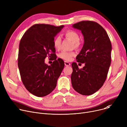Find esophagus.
I'll return each mask as SVG.
<instances>
[{"label": "esophagus", "mask_w": 127, "mask_h": 127, "mask_svg": "<svg viewBox=\"0 0 127 127\" xmlns=\"http://www.w3.org/2000/svg\"><path fill=\"white\" fill-rule=\"evenodd\" d=\"M64 64H65V65L66 66H69V65H70V64L69 62H66V61H65V62H64Z\"/></svg>", "instance_id": "1"}]
</instances>
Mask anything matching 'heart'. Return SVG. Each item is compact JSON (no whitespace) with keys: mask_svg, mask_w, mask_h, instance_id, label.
Segmentation results:
<instances>
[{"mask_svg":"<svg viewBox=\"0 0 127 127\" xmlns=\"http://www.w3.org/2000/svg\"><path fill=\"white\" fill-rule=\"evenodd\" d=\"M65 36L74 42V45L76 48H77L79 45L80 36L78 33L74 30H68L65 33ZM61 38L60 36H56L53 40V46L56 49H60L61 46ZM75 55V53L72 51H63L60 53L59 57L65 60V61H69L71 60L73 56Z\"/></svg>","mask_w":127,"mask_h":127,"instance_id":"1","label":"heart"}]
</instances>
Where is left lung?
I'll list each match as a JSON object with an SVG mask.
<instances>
[{"label": "left lung", "instance_id": "8db88e82", "mask_svg": "<svg viewBox=\"0 0 127 127\" xmlns=\"http://www.w3.org/2000/svg\"><path fill=\"white\" fill-rule=\"evenodd\" d=\"M72 27L81 30L84 37L83 47L76 60L85 66L79 69L76 63L71 64L72 86L79 94L91 95L102 87L107 77L111 62V43L104 29L96 22L82 21Z\"/></svg>", "mask_w": 127, "mask_h": 127}]
</instances>
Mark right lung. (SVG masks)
<instances>
[{
    "instance_id": "add662e5",
    "label": "right lung",
    "mask_w": 127,
    "mask_h": 127,
    "mask_svg": "<svg viewBox=\"0 0 127 127\" xmlns=\"http://www.w3.org/2000/svg\"><path fill=\"white\" fill-rule=\"evenodd\" d=\"M64 26L35 24L24 33L19 45L18 66L22 81L32 94L44 97L55 89L57 80L64 67L61 59L48 66L46 57L55 56L53 40Z\"/></svg>"
}]
</instances>
